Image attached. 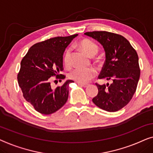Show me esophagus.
<instances>
[{
    "instance_id": "obj_1",
    "label": "esophagus",
    "mask_w": 153,
    "mask_h": 153,
    "mask_svg": "<svg viewBox=\"0 0 153 153\" xmlns=\"http://www.w3.org/2000/svg\"><path fill=\"white\" fill-rule=\"evenodd\" d=\"M78 85H80V86H82V87H86L88 86V84H87V83H80V82H78Z\"/></svg>"
}]
</instances>
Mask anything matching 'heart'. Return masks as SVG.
Returning a JSON list of instances; mask_svg holds the SVG:
<instances>
[{"label":"heart","instance_id":"heart-1","mask_svg":"<svg viewBox=\"0 0 153 153\" xmlns=\"http://www.w3.org/2000/svg\"><path fill=\"white\" fill-rule=\"evenodd\" d=\"M80 47L83 51L91 56L97 54L99 51V47L94 42L89 39H85L80 42ZM71 52L70 49H68L64 53V62L66 66H70L71 64ZM96 75V70L93 67H78L73 68L69 72L68 77L71 80H73L80 83H85L93 78Z\"/></svg>","mask_w":153,"mask_h":153}]
</instances>
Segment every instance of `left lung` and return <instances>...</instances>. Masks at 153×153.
<instances>
[{
	"instance_id": "left-lung-1",
	"label": "left lung",
	"mask_w": 153,
	"mask_h": 153,
	"mask_svg": "<svg viewBox=\"0 0 153 153\" xmlns=\"http://www.w3.org/2000/svg\"><path fill=\"white\" fill-rule=\"evenodd\" d=\"M103 46L105 61L99 79L112 81L106 85L97 84L98 94L92 101L100 108L115 112L125 107L135 93L140 78L138 56L123 36L107 31L86 32Z\"/></svg>"
}]
</instances>
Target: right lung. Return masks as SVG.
Listing matches in <instances>:
<instances>
[{"instance_id":"1","label":"right lung","mask_w":153,"mask_h":153,"mask_svg":"<svg viewBox=\"0 0 153 153\" xmlns=\"http://www.w3.org/2000/svg\"><path fill=\"white\" fill-rule=\"evenodd\" d=\"M78 34L55 37L33 45L22 59L17 75L19 86L24 99L36 111L44 115L55 113L66 103L68 97V80L61 87L53 89L52 76L62 81L63 54L67 46Z\"/></svg>"}]
</instances>
